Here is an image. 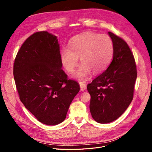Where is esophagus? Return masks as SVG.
<instances>
[{
	"label": "esophagus",
	"mask_w": 152,
	"mask_h": 152,
	"mask_svg": "<svg viewBox=\"0 0 152 152\" xmlns=\"http://www.w3.org/2000/svg\"><path fill=\"white\" fill-rule=\"evenodd\" d=\"M79 86H80L81 87V91H84V90L86 89V84L84 82H80L79 83Z\"/></svg>",
	"instance_id": "obj_1"
}]
</instances>
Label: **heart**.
I'll return each mask as SVG.
<instances>
[{
  "label": "heart",
  "instance_id": "1",
  "mask_svg": "<svg viewBox=\"0 0 152 152\" xmlns=\"http://www.w3.org/2000/svg\"><path fill=\"white\" fill-rule=\"evenodd\" d=\"M113 53V42L109 36L86 32L71 40L69 49L66 47L63 48L61 61L65 69L72 73L80 57L82 63L73 76L84 81L92 71L94 73H99L107 69Z\"/></svg>",
  "mask_w": 152,
  "mask_h": 152
}]
</instances>
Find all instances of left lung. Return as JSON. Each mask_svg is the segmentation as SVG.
I'll use <instances>...</instances> for the list:
<instances>
[{
  "instance_id": "obj_1",
  "label": "left lung",
  "mask_w": 152,
  "mask_h": 152,
  "mask_svg": "<svg viewBox=\"0 0 152 152\" xmlns=\"http://www.w3.org/2000/svg\"><path fill=\"white\" fill-rule=\"evenodd\" d=\"M113 42V60L108 68L87 84L90 111L99 123L112 122L130 105L137 72L133 53L121 37L108 32Z\"/></svg>"
}]
</instances>
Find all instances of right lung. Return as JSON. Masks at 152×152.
Listing matches in <instances>:
<instances>
[{
	"mask_svg": "<svg viewBox=\"0 0 152 152\" xmlns=\"http://www.w3.org/2000/svg\"><path fill=\"white\" fill-rule=\"evenodd\" d=\"M61 67L58 39L47 31L30 36L15 59L13 75L20 99L39 121L47 125L65 120L80 90Z\"/></svg>",
	"mask_w": 152,
	"mask_h": 152,
	"instance_id": "add662e5",
	"label": "right lung"
}]
</instances>
